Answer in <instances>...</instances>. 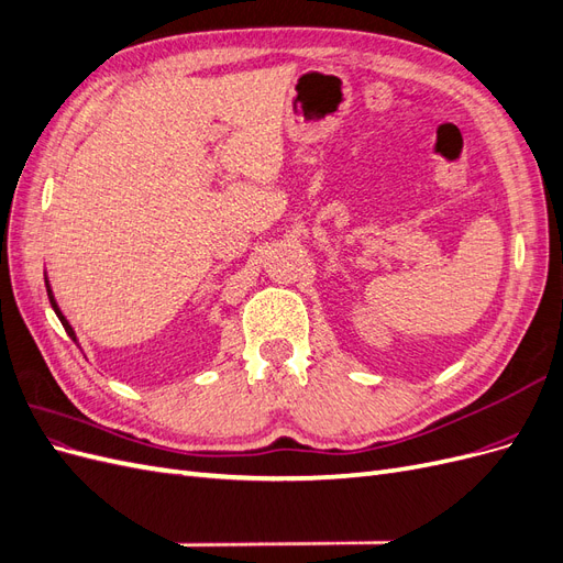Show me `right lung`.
<instances>
[{
    "instance_id": "obj_1",
    "label": "right lung",
    "mask_w": 563,
    "mask_h": 563,
    "mask_svg": "<svg viewBox=\"0 0 563 563\" xmlns=\"http://www.w3.org/2000/svg\"><path fill=\"white\" fill-rule=\"evenodd\" d=\"M44 282H46V294H48V302H51V308H54L56 317L60 319V323H63V329H65V333H67V335H70V338L75 340V343H77V333H75V329L70 327V321H67V319H65V314L60 312V308H58V302H56V298H54V291H51V284H48V277H46Z\"/></svg>"
}]
</instances>
